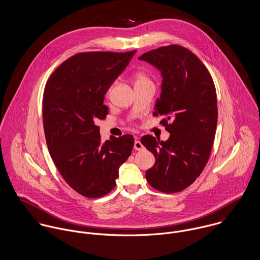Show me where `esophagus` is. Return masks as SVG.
I'll return each mask as SVG.
<instances>
[{
    "label": "esophagus",
    "mask_w": 260,
    "mask_h": 260,
    "mask_svg": "<svg viewBox=\"0 0 260 260\" xmlns=\"http://www.w3.org/2000/svg\"><path fill=\"white\" fill-rule=\"evenodd\" d=\"M134 147H135L136 150H141V149L144 148V145H143V144H142L140 141L136 140V141H135V144H134Z\"/></svg>",
    "instance_id": "obj_1"
}]
</instances>
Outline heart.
Instances as JSON below:
<instances>
[{"label":"heart","mask_w":260,"mask_h":260,"mask_svg":"<svg viewBox=\"0 0 260 260\" xmlns=\"http://www.w3.org/2000/svg\"><path fill=\"white\" fill-rule=\"evenodd\" d=\"M144 82H149L148 81V78L144 75V73H139L136 77V84H140V83H144ZM111 90H112V87L109 88L108 90V95L111 93Z\"/></svg>","instance_id":"b5f03b06"}]
</instances>
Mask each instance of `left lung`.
Listing matches in <instances>:
<instances>
[{
	"instance_id": "left-lung-1",
	"label": "left lung",
	"mask_w": 260,
	"mask_h": 260,
	"mask_svg": "<svg viewBox=\"0 0 260 260\" xmlns=\"http://www.w3.org/2000/svg\"><path fill=\"white\" fill-rule=\"evenodd\" d=\"M139 59L160 71L161 93L153 115L164 116L160 123L171 134L166 142L141 139L155 158L145 177L161 192H178L200 176L209 158L217 124L215 87L202 60L181 46L160 47Z\"/></svg>"
}]
</instances>
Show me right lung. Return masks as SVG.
Wrapping results in <instances>:
<instances>
[{
    "mask_svg": "<svg viewBox=\"0 0 260 260\" xmlns=\"http://www.w3.org/2000/svg\"><path fill=\"white\" fill-rule=\"evenodd\" d=\"M137 51L80 53L64 60L44 91V131L50 154L66 182L98 199L116 186L118 169L131 155L134 137L101 141L98 119L109 108L105 94Z\"/></svg>",
    "mask_w": 260,
    "mask_h": 260,
    "instance_id": "right-lung-1",
    "label": "right lung"
}]
</instances>
